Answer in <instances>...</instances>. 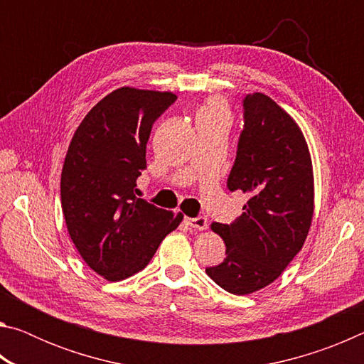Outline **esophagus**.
<instances>
[{
	"label": "esophagus",
	"mask_w": 364,
	"mask_h": 364,
	"mask_svg": "<svg viewBox=\"0 0 364 364\" xmlns=\"http://www.w3.org/2000/svg\"><path fill=\"white\" fill-rule=\"evenodd\" d=\"M186 223L194 228V230H199V231H204L208 228V221L205 217H197V218H186Z\"/></svg>",
	"instance_id": "34e87169"
}]
</instances>
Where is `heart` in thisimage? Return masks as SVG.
Returning a JSON list of instances; mask_svg holds the SVG:
<instances>
[{"mask_svg":"<svg viewBox=\"0 0 364 364\" xmlns=\"http://www.w3.org/2000/svg\"><path fill=\"white\" fill-rule=\"evenodd\" d=\"M204 114H207V115L208 114H225L223 102H221L218 97H212V100L199 110V114L197 115H204Z\"/></svg>","mask_w":364,"mask_h":364,"instance_id":"heart-1","label":"heart"}]
</instances>
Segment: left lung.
Here are the masks:
<instances>
[{
  "label": "left lung",
  "mask_w": 364,
  "mask_h": 364,
  "mask_svg": "<svg viewBox=\"0 0 364 364\" xmlns=\"http://www.w3.org/2000/svg\"><path fill=\"white\" fill-rule=\"evenodd\" d=\"M228 189L249 200L231 225L212 223L226 258L205 273L225 291L249 295L281 276L304 247L315 212V180L306 139L269 96L244 100V130Z\"/></svg>",
  "instance_id": "left-lung-1"
}]
</instances>
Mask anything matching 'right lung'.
<instances>
[{
    "label": "right lung",
    "mask_w": 364,
    "mask_h": 364,
    "mask_svg": "<svg viewBox=\"0 0 364 364\" xmlns=\"http://www.w3.org/2000/svg\"><path fill=\"white\" fill-rule=\"evenodd\" d=\"M176 101L171 91L122 86L85 115L60 175V204L72 242L107 281L144 269L183 215L134 196L154 122Z\"/></svg>",
    "instance_id": "add662e5"
}]
</instances>
